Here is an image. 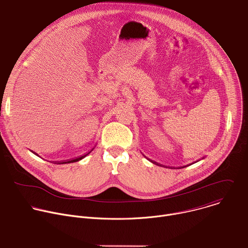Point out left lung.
<instances>
[{
    "label": "left lung",
    "instance_id": "1",
    "mask_svg": "<svg viewBox=\"0 0 248 248\" xmlns=\"http://www.w3.org/2000/svg\"><path fill=\"white\" fill-rule=\"evenodd\" d=\"M144 157H145V156H144ZM145 158H147V157H145ZM147 159H148V158H147ZM202 159H204V158H202ZM148 160H149V161H150V162H152V163H153V164H155V165H158V166H161V167H162V165H161V164H158V163H157V162H155V161H152V160H150V159H148ZM195 163H196V162H195ZM192 164H193V163H192ZM192 164H190V165H192ZM187 166H189V165H187ZM187 166H184V167H180V168H178V169H182V168H186V167H187Z\"/></svg>",
    "mask_w": 248,
    "mask_h": 248
}]
</instances>
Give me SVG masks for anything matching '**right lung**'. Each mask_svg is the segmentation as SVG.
Segmentation results:
<instances>
[{"instance_id":"right-lung-1","label":"right lung","mask_w":248,"mask_h":248,"mask_svg":"<svg viewBox=\"0 0 248 248\" xmlns=\"http://www.w3.org/2000/svg\"><path fill=\"white\" fill-rule=\"evenodd\" d=\"M94 148H92L88 153H86V154H84V155H82V156H79V157H78V158H75V159H72V160H66V161H62V162H58V164H67V163H74V162H78V161H80V160H82L83 158H85L92 150H93ZM34 153V152H33ZM34 154H36V153H34ZM37 155V154H36ZM38 156V155H37ZM56 164V163H55Z\"/></svg>"}]
</instances>
